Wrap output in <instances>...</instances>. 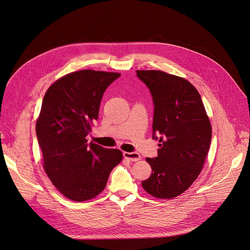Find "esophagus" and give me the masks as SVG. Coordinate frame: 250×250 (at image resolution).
Returning <instances> with one entry per match:
<instances>
[{"mask_svg": "<svg viewBox=\"0 0 250 250\" xmlns=\"http://www.w3.org/2000/svg\"><path fill=\"white\" fill-rule=\"evenodd\" d=\"M124 157L131 162H137L139 160H141V156L138 153H128V152H125L124 153Z\"/></svg>", "mask_w": 250, "mask_h": 250, "instance_id": "34e87169", "label": "esophagus"}]
</instances>
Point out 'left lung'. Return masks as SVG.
Masks as SVG:
<instances>
[{
    "label": "left lung",
    "mask_w": 250,
    "mask_h": 250,
    "mask_svg": "<svg viewBox=\"0 0 250 250\" xmlns=\"http://www.w3.org/2000/svg\"><path fill=\"white\" fill-rule=\"evenodd\" d=\"M136 73L152 93L153 131L161 135L158 157L146 159L153 172L141 184L151 196L170 200L189 189L204 168L211 124L199 91L189 81L160 70Z\"/></svg>",
    "instance_id": "left-lung-1"
}]
</instances>
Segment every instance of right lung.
I'll use <instances>...</instances> for the list:
<instances>
[{
  "instance_id": "1",
  "label": "right lung",
  "mask_w": 250,
  "mask_h": 250,
  "mask_svg": "<svg viewBox=\"0 0 250 250\" xmlns=\"http://www.w3.org/2000/svg\"><path fill=\"white\" fill-rule=\"evenodd\" d=\"M120 73L80 70L56 80L46 90L36 123L42 167L67 199L85 202L106 187L110 172L123 160L118 149L87 144L106 88Z\"/></svg>"
}]
</instances>
